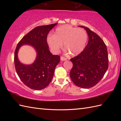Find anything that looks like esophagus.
Instances as JSON below:
<instances>
[{"instance_id": "34e87169", "label": "esophagus", "mask_w": 121, "mask_h": 121, "mask_svg": "<svg viewBox=\"0 0 121 121\" xmlns=\"http://www.w3.org/2000/svg\"><path fill=\"white\" fill-rule=\"evenodd\" d=\"M60 60H61V61H66V60H67V59H66V58H65V57H63V56H61V58H60Z\"/></svg>"}]
</instances>
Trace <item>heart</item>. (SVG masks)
Returning <instances> with one entry per match:
<instances>
[{
	"label": "heart",
	"instance_id": "b5f03b06",
	"mask_svg": "<svg viewBox=\"0 0 121 121\" xmlns=\"http://www.w3.org/2000/svg\"><path fill=\"white\" fill-rule=\"evenodd\" d=\"M88 35L85 30L70 25H63L56 29L54 34L47 38V43L53 52L56 53L63 47L72 56L80 54L86 47Z\"/></svg>",
	"mask_w": 121,
	"mask_h": 121
}]
</instances>
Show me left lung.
I'll use <instances>...</instances> for the list:
<instances>
[{
    "label": "left lung",
    "instance_id": "obj_1",
    "mask_svg": "<svg viewBox=\"0 0 121 121\" xmlns=\"http://www.w3.org/2000/svg\"><path fill=\"white\" fill-rule=\"evenodd\" d=\"M84 28L88 35L86 47L78 55L70 59L73 68L70 78L73 83L83 88L94 86L103 78L108 68V55L104 41L98 35Z\"/></svg>",
    "mask_w": 121,
    "mask_h": 121
}]
</instances>
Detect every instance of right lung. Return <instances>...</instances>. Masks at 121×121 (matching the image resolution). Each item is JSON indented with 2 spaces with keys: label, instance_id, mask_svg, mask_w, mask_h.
Here are the masks:
<instances>
[{
  "label": "right lung",
  "instance_id": "add662e5",
  "mask_svg": "<svg viewBox=\"0 0 121 121\" xmlns=\"http://www.w3.org/2000/svg\"><path fill=\"white\" fill-rule=\"evenodd\" d=\"M57 24L36 27L24 36L17 46L14 53L15 70L21 81L32 89L46 88L52 80L55 68L60 62V56L52 55L47 42V34ZM25 44L32 46L37 53L34 62L30 65L23 64L18 58L19 48Z\"/></svg>",
  "mask_w": 121,
  "mask_h": 121
}]
</instances>
